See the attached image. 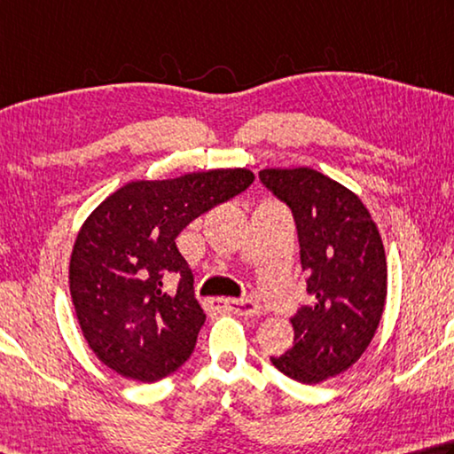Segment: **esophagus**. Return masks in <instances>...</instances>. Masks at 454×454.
Returning <instances> with one entry per match:
<instances>
[{"label":"esophagus","instance_id":"esophagus-1","mask_svg":"<svg viewBox=\"0 0 454 454\" xmlns=\"http://www.w3.org/2000/svg\"><path fill=\"white\" fill-rule=\"evenodd\" d=\"M220 306H224L228 309H232L238 316H246V317H252V316H260L262 313V306L260 301H255L252 298H244V300H218Z\"/></svg>","mask_w":454,"mask_h":454}]
</instances>
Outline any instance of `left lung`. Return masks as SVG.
Masks as SVG:
<instances>
[{
    "instance_id": "1",
    "label": "left lung",
    "mask_w": 454,
    "mask_h": 454,
    "mask_svg": "<svg viewBox=\"0 0 454 454\" xmlns=\"http://www.w3.org/2000/svg\"><path fill=\"white\" fill-rule=\"evenodd\" d=\"M260 183L292 210L311 306L292 316L294 348L270 357L316 385L364 356L381 319L387 262L373 218L356 194L313 168H266Z\"/></svg>"
}]
</instances>
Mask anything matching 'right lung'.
Returning a JSON list of instances; mask_svg holds the SVG:
<instances>
[{
  "label": "right lung",
  "mask_w": 454,
  "mask_h": 454,
  "mask_svg": "<svg viewBox=\"0 0 454 454\" xmlns=\"http://www.w3.org/2000/svg\"><path fill=\"white\" fill-rule=\"evenodd\" d=\"M254 183L246 168L137 180L101 202L73 246L69 287L83 335L106 367L154 383L194 351L206 313L176 236ZM179 278L176 291L166 279Z\"/></svg>",
  "instance_id": "right-lung-1"
}]
</instances>
